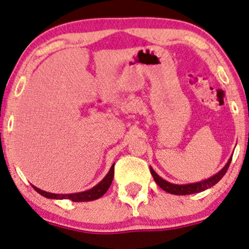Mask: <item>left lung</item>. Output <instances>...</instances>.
I'll return each mask as SVG.
<instances>
[{"label": "left lung", "instance_id": "1", "mask_svg": "<svg viewBox=\"0 0 249 249\" xmlns=\"http://www.w3.org/2000/svg\"><path fill=\"white\" fill-rule=\"evenodd\" d=\"M231 159H232V157L229 159L227 165H225V166L222 168L217 174H215L214 177L207 178V180L197 182V183H191V184H172L170 182L163 180V178L159 177V175H157V173H156L151 167H150V172L152 177H154V180L156 183L163 189L164 191L168 192V194H173V195H191V194H197V192L206 190V189L216 184L217 182L224 177V174L227 173L228 168L230 166Z\"/></svg>", "mask_w": 249, "mask_h": 249}]
</instances>
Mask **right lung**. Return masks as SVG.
Listing matches in <instances>:
<instances>
[{
	"label": "right lung",
	"instance_id": "obj_1",
	"mask_svg": "<svg viewBox=\"0 0 249 249\" xmlns=\"http://www.w3.org/2000/svg\"><path fill=\"white\" fill-rule=\"evenodd\" d=\"M112 178H114V165H112L109 173L106 175V178L102 180L100 183L95 185L94 188L90 189V190L84 191V192H78V194H71V195H55V194H50V192L43 191L41 189L36 188L33 185V188L35 189V191H37L39 195L44 196L46 198H52V199H69L71 201H89V200H94L98 199L104 196L107 192V190L110 187Z\"/></svg>",
	"mask_w": 249,
	"mask_h": 249
}]
</instances>
